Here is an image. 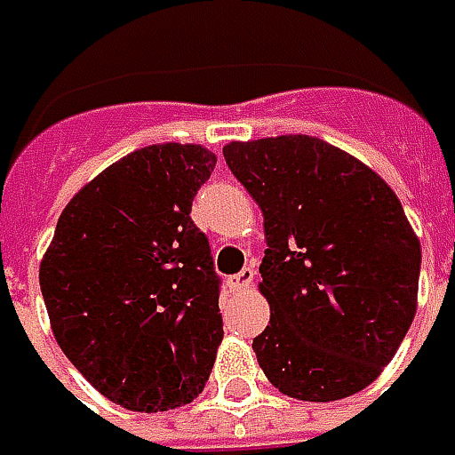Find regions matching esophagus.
<instances>
[{
  "label": "esophagus",
  "mask_w": 455,
  "mask_h": 455,
  "mask_svg": "<svg viewBox=\"0 0 455 455\" xmlns=\"http://www.w3.org/2000/svg\"><path fill=\"white\" fill-rule=\"evenodd\" d=\"M253 278H255V271L253 268H243L240 273H235V275H230V289L233 291H248L251 286H253Z\"/></svg>",
  "instance_id": "esophagus-1"
}]
</instances>
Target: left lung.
Here are the masks:
<instances>
[{
	"mask_svg": "<svg viewBox=\"0 0 455 455\" xmlns=\"http://www.w3.org/2000/svg\"><path fill=\"white\" fill-rule=\"evenodd\" d=\"M263 212L258 289L271 323L253 339L278 393L331 403L395 357L418 308L420 240L390 184L316 136L222 147Z\"/></svg>",
	"mask_w": 455,
	"mask_h": 455,
	"instance_id": "left-lung-1",
	"label": "left lung"
}]
</instances>
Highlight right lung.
<instances>
[{"instance_id": "add662e5", "label": "right lung", "mask_w": 455, "mask_h": 455, "mask_svg": "<svg viewBox=\"0 0 455 455\" xmlns=\"http://www.w3.org/2000/svg\"><path fill=\"white\" fill-rule=\"evenodd\" d=\"M215 164L200 144L132 151L80 187L43 255L55 339L126 411L182 408L212 372L220 281L189 212Z\"/></svg>"}]
</instances>
